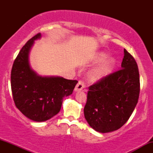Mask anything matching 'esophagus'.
<instances>
[{"label": "esophagus", "mask_w": 153, "mask_h": 153, "mask_svg": "<svg viewBox=\"0 0 153 153\" xmlns=\"http://www.w3.org/2000/svg\"><path fill=\"white\" fill-rule=\"evenodd\" d=\"M85 84H84V82L81 81V80H79L78 84L76 85V86L75 87V92H77V91H82V89L85 88Z\"/></svg>", "instance_id": "obj_1"}]
</instances>
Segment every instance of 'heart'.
<instances>
[{
  "mask_svg": "<svg viewBox=\"0 0 153 153\" xmlns=\"http://www.w3.org/2000/svg\"><path fill=\"white\" fill-rule=\"evenodd\" d=\"M106 54L103 53V52H101V53L98 54V55L96 57V62H102L104 59L106 58ZM114 65V58H113V57H108V58L105 59L101 65H99V66L96 67V68H94L93 71H91L89 73V80L92 82H96L101 80L103 78H105L107 75L109 74L110 72L113 69Z\"/></svg>",
  "mask_w": 153,
  "mask_h": 153,
  "instance_id": "b5f03b06",
  "label": "heart"
}]
</instances>
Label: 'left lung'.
Listing matches in <instances>:
<instances>
[{
    "mask_svg": "<svg viewBox=\"0 0 153 153\" xmlns=\"http://www.w3.org/2000/svg\"><path fill=\"white\" fill-rule=\"evenodd\" d=\"M122 69L88 88L84 116L101 133L117 130L127 122L140 95V74L134 57L124 50Z\"/></svg>",
    "mask_w": 153,
    "mask_h": 153,
    "instance_id": "left-lung-1",
    "label": "left lung"
}]
</instances>
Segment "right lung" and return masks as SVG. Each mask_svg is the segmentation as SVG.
<instances>
[{"label":"right lung","mask_w":153,"mask_h":153,"mask_svg":"<svg viewBox=\"0 0 153 153\" xmlns=\"http://www.w3.org/2000/svg\"><path fill=\"white\" fill-rule=\"evenodd\" d=\"M36 34L25 44L13 62L10 85L16 106L25 117L45 122L59 113L63 98L73 94L78 81L58 76L43 77L31 68L29 55Z\"/></svg>","instance_id":"right-lung-1"}]
</instances>
